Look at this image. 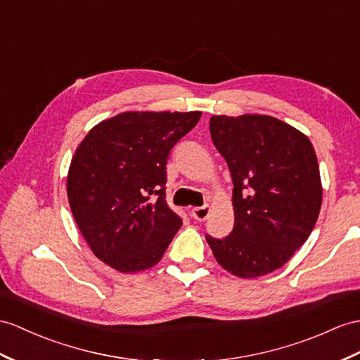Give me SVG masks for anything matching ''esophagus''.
Returning a JSON list of instances; mask_svg holds the SVG:
<instances>
[{
	"instance_id": "obj_1",
	"label": "esophagus",
	"mask_w": 360,
	"mask_h": 360,
	"mask_svg": "<svg viewBox=\"0 0 360 360\" xmlns=\"http://www.w3.org/2000/svg\"><path fill=\"white\" fill-rule=\"evenodd\" d=\"M209 214H210V207L207 205L201 206V207H194L191 210V217L197 221H205L206 218L209 217Z\"/></svg>"
}]
</instances>
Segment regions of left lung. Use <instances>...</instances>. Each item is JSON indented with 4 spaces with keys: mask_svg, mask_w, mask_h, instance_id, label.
Listing matches in <instances>:
<instances>
[{
    "mask_svg": "<svg viewBox=\"0 0 360 360\" xmlns=\"http://www.w3.org/2000/svg\"><path fill=\"white\" fill-rule=\"evenodd\" d=\"M210 137L229 166L235 224L206 235L218 264L240 278L267 275L293 257L318 220L322 186L309 137L283 120L214 116Z\"/></svg>",
    "mask_w": 360,
    "mask_h": 360,
    "instance_id": "obj_1",
    "label": "left lung"
}]
</instances>
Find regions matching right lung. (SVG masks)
<instances>
[{
    "label": "right lung",
    "instance_id": "add662e5",
    "mask_svg": "<svg viewBox=\"0 0 360 360\" xmlns=\"http://www.w3.org/2000/svg\"><path fill=\"white\" fill-rule=\"evenodd\" d=\"M200 111L122 112L77 146L67 177L70 207L105 264L133 274L157 264L183 223L166 203V163Z\"/></svg>",
    "mask_w": 360,
    "mask_h": 360
}]
</instances>
